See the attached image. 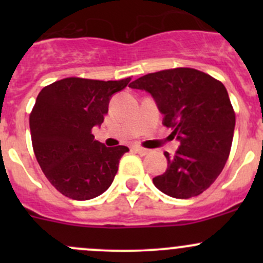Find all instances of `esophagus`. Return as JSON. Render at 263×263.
I'll return each mask as SVG.
<instances>
[{"label":"esophagus","mask_w":263,"mask_h":263,"mask_svg":"<svg viewBox=\"0 0 263 263\" xmlns=\"http://www.w3.org/2000/svg\"><path fill=\"white\" fill-rule=\"evenodd\" d=\"M134 150L136 151L137 154H140V155H146V154L148 153L147 148H144L141 146H134Z\"/></svg>","instance_id":"1"}]
</instances>
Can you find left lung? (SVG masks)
Instances as JSON below:
<instances>
[{"instance_id": "1", "label": "left lung", "mask_w": 263, "mask_h": 263, "mask_svg": "<svg viewBox=\"0 0 263 263\" xmlns=\"http://www.w3.org/2000/svg\"><path fill=\"white\" fill-rule=\"evenodd\" d=\"M150 92L164 115L163 124L181 142L168 168L153 179L174 198L201 195L219 177L229 158L235 113L227 89L216 79L190 67L158 71L129 84Z\"/></svg>"}]
</instances>
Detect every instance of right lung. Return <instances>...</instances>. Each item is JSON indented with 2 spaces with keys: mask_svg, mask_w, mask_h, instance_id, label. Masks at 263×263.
<instances>
[{
  "mask_svg": "<svg viewBox=\"0 0 263 263\" xmlns=\"http://www.w3.org/2000/svg\"><path fill=\"white\" fill-rule=\"evenodd\" d=\"M117 81L66 78L43 87L29 117L35 158L50 184L72 200H91L109 188L126 146L107 147L91 129L108 113Z\"/></svg>",
  "mask_w": 263,
  "mask_h": 263,
  "instance_id": "obj_1",
  "label": "right lung"
}]
</instances>
